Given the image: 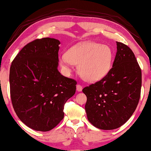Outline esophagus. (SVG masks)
Masks as SVG:
<instances>
[{"mask_svg":"<svg viewBox=\"0 0 151 151\" xmlns=\"http://www.w3.org/2000/svg\"><path fill=\"white\" fill-rule=\"evenodd\" d=\"M82 86H81L80 84H77V91H82Z\"/></svg>","mask_w":151,"mask_h":151,"instance_id":"esophagus-1","label":"esophagus"}]
</instances>
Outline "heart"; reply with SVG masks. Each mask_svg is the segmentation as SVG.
<instances>
[{
    "label": "heart",
    "mask_w": 151,
    "mask_h": 151,
    "mask_svg": "<svg viewBox=\"0 0 151 151\" xmlns=\"http://www.w3.org/2000/svg\"><path fill=\"white\" fill-rule=\"evenodd\" d=\"M113 51L108 45L84 42L72 47L60 58L62 68L70 72L73 64L84 80L96 82L103 79L112 68Z\"/></svg>",
    "instance_id": "1"
}]
</instances>
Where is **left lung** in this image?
Masks as SVG:
<instances>
[{"label":"left lung","mask_w":151,"mask_h":151,"mask_svg":"<svg viewBox=\"0 0 151 151\" xmlns=\"http://www.w3.org/2000/svg\"><path fill=\"white\" fill-rule=\"evenodd\" d=\"M141 70L133 51L117 41L112 68L103 79L83 88L86 96L87 118L96 127H120L133 115L139 103Z\"/></svg>","instance_id":"1"}]
</instances>
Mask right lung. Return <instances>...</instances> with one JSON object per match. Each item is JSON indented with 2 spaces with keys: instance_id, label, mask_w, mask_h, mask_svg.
I'll return each mask as SVG.
<instances>
[{
  "instance_id": "add662e5",
  "label": "right lung",
  "mask_w": 151,
  "mask_h": 151,
  "mask_svg": "<svg viewBox=\"0 0 151 151\" xmlns=\"http://www.w3.org/2000/svg\"><path fill=\"white\" fill-rule=\"evenodd\" d=\"M60 42L36 39L24 46L10 70V97L14 112L27 127L48 132L64 117L66 101L76 92L77 81L60 73Z\"/></svg>"
}]
</instances>
